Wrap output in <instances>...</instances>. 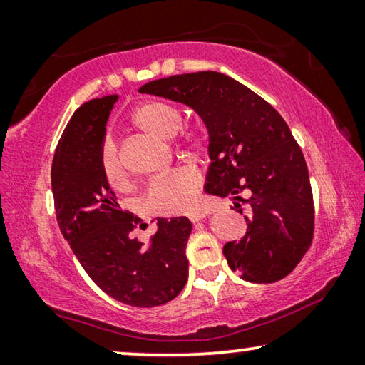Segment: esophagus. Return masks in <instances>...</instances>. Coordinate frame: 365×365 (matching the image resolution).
I'll return each mask as SVG.
<instances>
[{
	"instance_id": "esophagus-1",
	"label": "esophagus",
	"mask_w": 365,
	"mask_h": 365,
	"mask_svg": "<svg viewBox=\"0 0 365 365\" xmlns=\"http://www.w3.org/2000/svg\"><path fill=\"white\" fill-rule=\"evenodd\" d=\"M205 217H206V212H203V211H198V212H193L192 216H190V221H192V222L195 224V222L203 221Z\"/></svg>"
}]
</instances>
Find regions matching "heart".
Wrapping results in <instances>:
<instances>
[{"label":"heart","instance_id":"heart-1","mask_svg":"<svg viewBox=\"0 0 365 365\" xmlns=\"http://www.w3.org/2000/svg\"><path fill=\"white\" fill-rule=\"evenodd\" d=\"M133 125L146 135L160 140H172L180 130L183 113L173 103L164 101H149L141 103L131 117ZM182 144L190 151H201L206 144L203 130L188 126L182 130ZM101 169L106 180L113 188H123L128 182V173L120 159L117 146L112 140H106L101 151ZM200 187L198 173L192 169H178L160 180H155L148 188L144 205L151 212L170 214L183 212L192 207L196 190Z\"/></svg>","mask_w":365,"mask_h":365}]
</instances>
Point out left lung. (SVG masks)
<instances>
[{"instance_id": "left-lung-1", "label": "left lung", "mask_w": 365, "mask_h": 365, "mask_svg": "<svg viewBox=\"0 0 365 365\" xmlns=\"http://www.w3.org/2000/svg\"><path fill=\"white\" fill-rule=\"evenodd\" d=\"M141 94L180 102L207 131L205 192L229 196L240 214L247 193V232L222 252L242 279L279 281L296 268L314 237V196L304 154L279 113L239 81L216 71L155 79Z\"/></svg>"}]
</instances>
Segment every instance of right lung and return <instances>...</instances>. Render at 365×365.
<instances>
[{"mask_svg":"<svg viewBox=\"0 0 365 365\" xmlns=\"http://www.w3.org/2000/svg\"><path fill=\"white\" fill-rule=\"evenodd\" d=\"M118 96L81 106L58 143L51 165L56 221L92 281L131 307H155L177 297L188 279L185 248L192 222L158 217L151 244L131 239L140 219L117 203L101 169L107 121Z\"/></svg>","mask_w":365,"mask_h":365,"instance_id":"right-lung-1","label":"right lung"}]
</instances>
